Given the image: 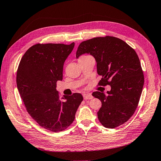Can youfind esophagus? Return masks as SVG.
<instances>
[{
  "mask_svg": "<svg viewBox=\"0 0 161 161\" xmlns=\"http://www.w3.org/2000/svg\"><path fill=\"white\" fill-rule=\"evenodd\" d=\"M83 97L84 99L86 100V99H91L92 98V96L91 95V94L88 93V94H83Z\"/></svg>",
  "mask_w": 161,
  "mask_h": 161,
  "instance_id": "1",
  "label": "esophagus"
}]
</instances>
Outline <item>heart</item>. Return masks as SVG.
I'll list each match as a JSON object with an SVG mask.
<instances>
[{
    "label": "heart",
    "mask_w": 161,
    "mask_h": 161,
    "mask_svg": "<svg viewBox=\"0 0 161 161\" xmlns=\"http://www.w3.org/2000/svg\"><path fill=\"white\" fill-rule=\"evenodd\" d=\"M85 56H82L80 57V58H79V59H80V58H83V57H85Z\"/></svg>",
    "instance_id": "heart-1"
}]
</instances>
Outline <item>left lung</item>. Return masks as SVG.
I'll use <instances>...</instances> for the list:
<instances>
[{"label":"left lung","instance_id":"8db88e82","mask_svg":"<svg viewBox=\"0 0 161 161\" xmlns=\"http://www.w3.org/2000/svg\"><path fill=\"white\" fill-rule=\"evenodd\" d=\"M85 53L95 58L97 73L102 76L98 85L111 86L107 95L99 91L92 94L102 103L98 119L105 128L118 127L133 115L142 93L144 78L139 58L127 43L109 36L81 42L76 58Z\"/></svg>","mask_w":161,"mask_h":161}]
</instances>
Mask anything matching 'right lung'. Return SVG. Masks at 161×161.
Here are the masks:
<instances>
[{"instance_id":"right-lung-1","label":"right lung","mask_w":161,"mask_h":161,"mask_svg":"<svg viewBox=\"0 0 161 161\" xmlns=\"http://www.w3.org/2000/svg\"><path fill=\"white\" fill-rule=\"evenodd\" d=\"M74 46V42L37 43L24 53L17 71V89L28 114L41 127L54 132L69 127L83 100L77 92L60 98L56 89Z\"/></svg>"}]
</instances>
